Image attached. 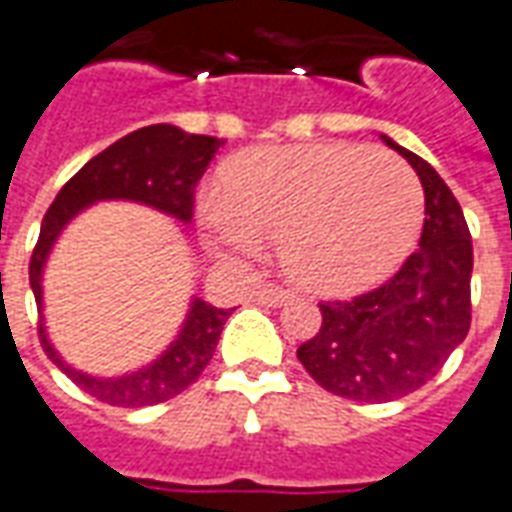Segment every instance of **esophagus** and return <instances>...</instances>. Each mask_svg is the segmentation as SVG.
<instances>
[{
    "mask_svg": "<svg viewBox=\"0 0 512 512\" xmlns=\"http://www.w3.org/2000/svg\"><path fill=\"white\" fill-rule=\"evenodd\" d=\"M256 295H259V301L267 303V306H278V303L290 301L292 290H287V287H281V284H262Z\"/></svg>",
    "mask_w": 512,
    "mask_h": 512,
    "instance_id": "34e87169",
    "label": "esophagus"
}]
</instances>
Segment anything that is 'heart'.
<instances>
[{
	"label": "heart",
	"instance_id": "1",
	"mask_svg": "<svg viewBox=\"0 0 512 512\" xmlns=\"http://www.w3.org/2000/svg\"><path fill=\"white\" fill-rule=\"evenodd\" d=\"M214 248L250 256L278 239L281 264L301 287L351 295L396 270L424 222L412 167L357 144H281L239 158L225 189L200 197Z\"/></svg>",
	"mask_w": 512,
	"mask_h": 512
}]
</instances>
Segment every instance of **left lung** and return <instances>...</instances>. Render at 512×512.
<instances>
[{
    "instance_id": "8db88e82",
    "label": "left lung",
    "mask_w": 512,
    "mask_h": 512,
    "mask_svg": "<svg viewBox=\"0 0 512 512\" xmlns=\"http://www.w3.org/2000/svg\"><path fill=\"white\" fill-rule=\"evenodd\" d=\"M384 142L424 183L421 245L376 290L320 303L323 323L298 348L320 387L368 404L410 396L432 382L471 329L474 248L463 209L424 158Z\"/></svg>"
}]
</instances>
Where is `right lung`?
Instances as JSON below:
<instances>
[{
  "mask_svg": "<svg viewBox=\"0 0 512 512\" xmlns=\"http://www.w3.org/2000/svg\"><path fill=\"white\" fill-rule=\"evenodd\" d=\"M220 144V139L214 136L183 133L172 125H147L122 136L100 155H94L80 172H74L44 214L41 234L33 248L30 287L35 292V303L41 306V270L47 262L49 248L77 211L91 206L94 200L119 197V200H139L189 222L195 214L197 181L203 178ZM228 315L231 309L195 301L181 337L169 345L167 354L155 359L150 368L122 379H97L69 368L49 345L41 320H38V340L47 357L80 390H86L88 396L111 407H153L183 393L203 373L214 357Z\"/></svg>",
  "mask_w": 512,
  "mask_h": 512,
  "instance_id": "right-lung-1",
  "label": "right lung"
}]
</instances>
